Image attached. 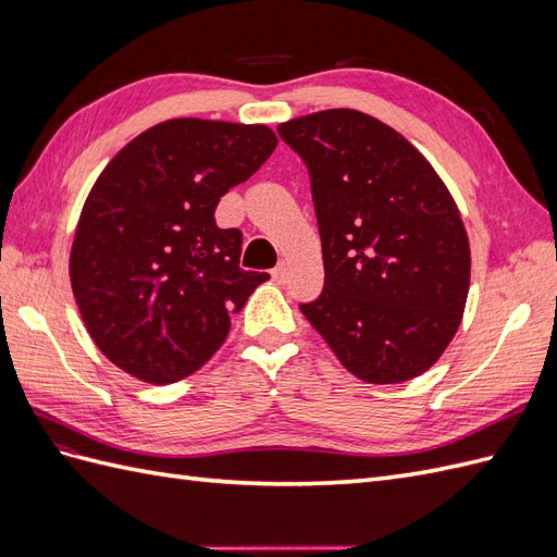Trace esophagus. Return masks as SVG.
Here are the masks:
<instances>
[{
	"label": "esophagus",
	"instance_id": "34e87169",
	"mask_svg": "<svg viewBox=\"0 0 557 557\" xmlns=\"http://www.w3.org/2000/svg\"><path fill=\"white\" fill-rule=\"evenodd\" d=\"M272 281L278 283V285H283L285 281H288V267H285L283 262L278 267H274L272 269Z\"/></svg>",
	"mask_w": 557,
	"mask_h": 557
}]
</instances>
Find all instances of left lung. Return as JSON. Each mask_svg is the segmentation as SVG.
Listing matches in <instances>:
<instances>
[{
  "label": "left lung",
  "mask_w": 557,
  "mask_h": 557,
  "mask_svg": "<svg viewBox=\"0 0 557 557\" xmlns=\"http://www.w3.org/2000/svg\"><path fill=\"white\" fill-rule=\"evenodd\" d=\"M307 162L325 288L301 305L352 376L404 383L462 323L471 250L462 215L420 150L379 117L327 109L278 125Z\"/></svg>",
  "instance_id": "1"
}]
</instances>
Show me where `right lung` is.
<instances>
[{"label": "right lung", "instance_id": "1", "mask_svg": "<svg viewBox=\"0 0 557 557\" xmlns=\"http://www.w3.org/2000/svg\"><path fill=\"white\" fill-rule=\"evenodd\" d=\"M276 144L267 125L174 117L125 144L97 176L70 281L92 342L129 376L170 385L197 372L269 278L244 272V234L218 227L213 213Z\"/></svg>", "mask_w": 557, "mask_h": 557}]
</instances>
